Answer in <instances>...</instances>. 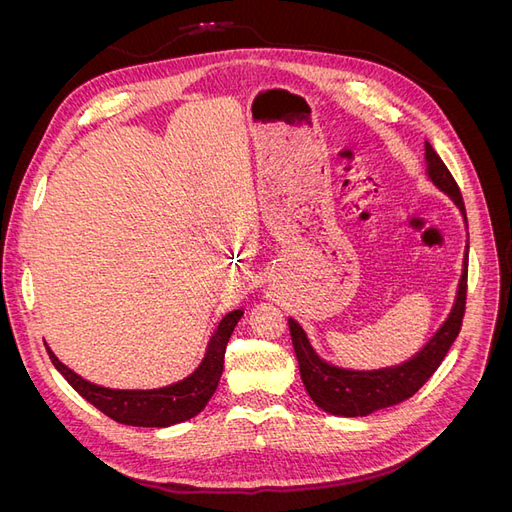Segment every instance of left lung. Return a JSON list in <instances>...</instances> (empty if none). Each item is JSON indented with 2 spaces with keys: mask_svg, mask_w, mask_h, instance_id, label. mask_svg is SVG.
<instances>
[{
  "mask_svg": "<svg viewBox=\"0 0 512 512\" xmlns=\"http://www.w3.org/2000/svg\"><path fill=\"white\" fill-rule=\"evenodd\" d=\"M425 158L431 181L438 185L442 192L451 196L457 207L466 218V207L459 192V185L451 170L446 168L442 158L429 143H425ZM466 299H468V252L463 258V275L459 282L457 301L451 316L442 324V329L429 339V344L418 352L412 361L378 369V371H350L327 365L320 361L316 352L309 346L303 329L292 318L288 320L290 337L294 354H297L301 380L309 397L322 410H327L337 416H367L376 410L389 408L401 401L412 397L421 386L431 378L433 371L440 367L446 352L451 350L453 342L461 331L463 314H466Z\"/></svg>",
  "mask_w": 512,
  "mask_h": 512,
  "instance_id": "8db88e82",
  "label": "left lung"
}]
</instances>
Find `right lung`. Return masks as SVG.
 I'll list each match as a JSON object with an SVG mask.
<instances>
[{
    "label": "right lung",
    "instance_id": "obj_1",
    "mask_svg": "<svg viewBox=\"0 0 512 512\" xmlns=\"http://www.w3.org/2000/svg\"><path fill=\"white\" fill-rule=\"evenodd\" d=\"M243 316V309H235L222 318L218 324V331L213 333L205 361L194 371L190 378L177 382L173 386L158 391H113L96 386L81 376H76L72 369L64 363H59L57 356L49 352L53 365L64 376L72 389L85 397L91 406H96L108 418H113L123 425L134 427H168L188 418L196 416L200 410L207 406V401L218 389V382L222 378L224 369V354L228 339L235 331L239 318Z\"/></svg>",
    "mask_w": 512,
    "mask_h": 512
}]
</instances>
